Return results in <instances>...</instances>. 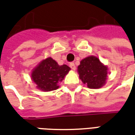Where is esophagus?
I'll use <instances>...</instances> for the list:
<instances>
[{
	"label": "esophagus",
	"mask_w": 135,
	"mask_h": 135,
	"mask_svg": "<svg viewBox=\"0 0 135 135\" xmlns=\"http://www.w3.org/2000/svg\"><path fill=\"white\" fill-rule=\"evenodd\" d=\"M70 68H71L72 70H76L75 64H74V62H70Z\"/></svg>",
	"instance_id": "obj_1"
}]
</instances>
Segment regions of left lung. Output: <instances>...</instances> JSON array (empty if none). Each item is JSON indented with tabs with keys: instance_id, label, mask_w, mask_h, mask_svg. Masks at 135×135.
I'll use <instances>...</instances> for the list:
<instances>
[{
	"instance_id": "left-lung-1",
	"label": "left lung",
	"mask_w": 135,
	"mask_h": 135,
	"mask_svg": "<svg viewBox=\"0 0 135 135\" xmlns=\"http://www.w3.org/2000/svg\"><path fill=\"white\" fill-rule=\"evenodd\" d=\"M78 73L82 82L89 88L99 89L106 83L107 68L97 57L91 55L81 61Z\"/></svg>"
}]
</instances>
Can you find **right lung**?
Masks as SVG:
<instances>
[{
	"label": "right lung",
	"mask_w": 135,
	"mask_h": 135,
	"mask_svg": "<svg viewBox=\"0 0 135 135\" xmlns=\"http://www.w3.org/2000/svg\"><path fill=\"white\" fill-rule=\"evenodd\" d=\"M70 70L68 65H59L52 58H48L34 68L31 78L37 84V89L45 91H53L59 88V82Z\"/></svg>",
	"instance_id": "right-lung-1"
}]
</instances>
